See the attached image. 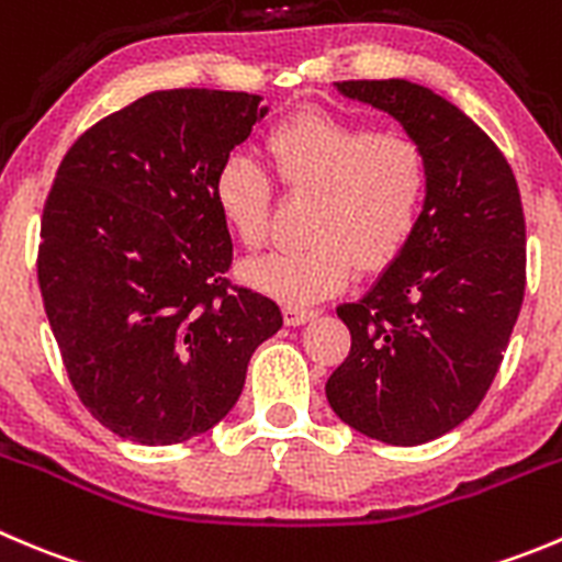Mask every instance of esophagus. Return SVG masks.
<instances>
[{"label":"esophagus","mask_w":562,"mask_h":562,"mask_svg":"<svg viewBox=\"0 0 562 562\" xmlns=\"http://www.w3.org/2000/svg\"><path fill=\"white\" fill-rule=\"evenodd\" d=\"M318 316V311H311V307H282V318H285L288 327H299V324H307Z\"/></svg>","instance_id":"obj_1"}]
</instances>
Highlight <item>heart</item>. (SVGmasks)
Returning a JSON list of instances; mask_svg holds the SVG:
<instances>
[{
    "instance_id": "heart-1",
    "label": "heart",
    "mask_w": 562,
    "mask_h": 562,
    "mask_svg": "<svg viewBox=\"0 0 562 562\" xmlns=\"http://www.w3.org/2000/svg\"><path fill=\"white\" fill-rule=\"evenodd\" d=\"M280 182L293 196H318L307 244L244 266V280L288 305H311L340 291L355 271H385L411 246L432 188L427 151L407 135L305 110L269 133ZM274 180L249 155L224 157L213 202L244 249L266 244L274 216Z\"/></svg>"
}]
</instances>
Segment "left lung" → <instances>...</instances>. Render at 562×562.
I'll list each match as a JSON object with an SVG mask.
<instances>
[{
    "mask_svg": "<svg viewBox=\"0 0 562 562\" xmlns=\"http://www.w3.org/2000/svg\"><path fill=\"white\" fill-rule=\"evenodd\" d=\"M335 86L405 127L427 151L432 188L400 260L338 307L352 349L327 380V400L358 432L418 447L480 407L505 358L527 285L521 193L499 146L429 88Z\"/></svg>",
    "mask_w": 562,
    "mask_h": 562,
    "instance_id": "left-lung-1",
    "label": "left lung"
}]
</instances>
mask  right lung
Masks as SVG:
<instances>
[{
  "label": "right lung",
  "mask_w": 562,
  "mask_h": 562,
  "mask_svg": "<svg viewBox=\"0 0 562 562\" xmlns=\"http://www.w3.org/2000/svg\"><path fill=\"white\" fill-rule=\"evenodd\" d=\"M263 97L175 88L135 99L75 140L44 204L38 285L63 366L99 424L146 447L216 427L251 352L282 327L233 285L213 202L224 157Z\"/></svg>",
  "instance_id": "obj_1"
}]
</instances>
